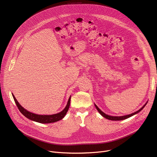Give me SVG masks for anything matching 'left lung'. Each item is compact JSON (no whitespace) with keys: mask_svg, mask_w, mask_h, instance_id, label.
<instances>
[{"mask_svg":"<svg viewBox=\"0 0 157 157\" xmlns=\"http://www.w3.org/2000/svg\"><path fill=\"white\" fill-rule=\"evenodd\" d=\"M146 104H147V103H146V104L142 107V108H141V109H140L139 110H138L137 111H136V112H135V113H132V114H130L125 115V116H122V117H111V116H109V115L106 114H105L104 113H103L99 108H98V107H97L95 104V108H97V111H98V112H99V113L102 115V116L103 117H104V118H107V119H108V120H110L117 121V120H123L127 119V118H129V117H132V116H133V115H134V114L138 113L139 112L141 111L144 108L145 105H146Z\"/></svg>","mask_w":157,"mask_h":157,"instance_id":"obj_1","label":"left lung"}]
</instances>
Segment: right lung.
Wrapping results in <instances>:
<instances>
[{
	"instance_id": "obj_1",
	"label": "right lung",
	"mask_w": 157,
	"mask_h": 157,
	"mask_svg": "<svg viewBox=\"0 0 157 157\" xmlns=\"http://www.w3.org/2000/svg\"><path fill=\"white\" fill-rule=\"evenodd\" d=\"M13 97L14 98V101L16 103V105H17L19 111L21 112L22 114H23L25 117L29 118V120H31L32 121H37L40 123H54L56 121H59L62 120L64 117L65 115L67 113L69 108V105H70V102H71V97L69 98V101L67 102V105L65 108V109L62 111L61 112L55 114H52V115H39V114H34L32 113H30L26 109H25L23 107L18 103L17 100L16 99L15 97L13 94Z\"/></svg>"
}]
</instances>
